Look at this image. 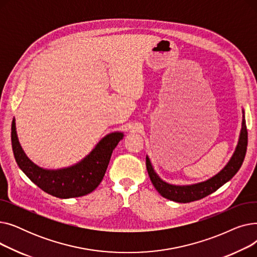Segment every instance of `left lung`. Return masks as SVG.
<instances>
[{
    "label": "left lung",
    "mask_w": 257,
    "mask_h": 257,
    "mask_svg": "<svg viewBox=\"0 0 257 257\" xmlns=\"http://www.w3.org/2000/svg\"><path fill=\"white\" fill-rule=\"evenodd\" d=\"M247 146H248V132L246 127V119L244 114H242V127H241L240 136H239V140L236 146L235 152L231 157V159L229 160L227 166L212 178L204 182H200L193 185L179 186V185L169 184L161 180L157 176L148 156L146 157L147 171H148V174H149V177L154 187L156 188V191L161 196L169 200L179 202V203H188V202L197 201L212 194L213 192L219 190L223 184H225L227 181L230 180L237 173V171L242 165V161L245 159V155L247 151Z\"/></svg>",
    "instance_id": "left-lung-1"
}]
</instances>
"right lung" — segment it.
<instances>
[{
	"label": "right lung",
	"mask_w": 257,
	"mask_h": 257,
	"mask_svg": "<svg viewBox=\"0 0 257 257\" xmlns=\"http://www.w3.org/2000/svg\"><path fill=\"white\" fill-rule=\"evenodd\" d=\"M123 138L120 132L108 134L77 165L56 171L45 170L25 155L18 140L15 119L11 125L12 150L19 167L44 192L61 199L81 197L96 190L104 177L112 151Z\"/></svg>",
	"instance_id": "right-lung-1"
}]
</instances>
